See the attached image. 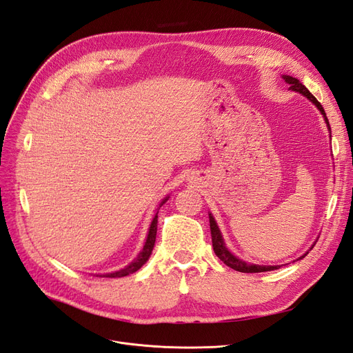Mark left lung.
<instances>
[{"mask_svg": "<svg viewBox=\"0 0 353 353\" xmlns=\"http://www.w3.org/2000/svg\"><path fill=\"white\" fill-rule=\"evenodd\" d=\"M283 81L289 85V89H290V90H294V92L302 94L305 98H308L318 110H320V112L323 114V119H324V121H325V124H327L330 138H332V128H330V123H328V119H327V116H325V111H324V108H323V105L320 104V102H318V99L310 92L308 89L305 88V85H302V83L298 81L296 77H292V76H289V74H283ZM208 215H210V229H211V239H212L214 252H215V255H217V256L223 261V263H224L227 267H230V268H233V270H236V271H241V272H264V271H271V270H279V268H280V265H259V264H251V263H246V261H243V259H241L239 256H236V255L230 251V249L225 246L223 234H221V232H220V229H219L217 221H215V219H214V215H212L211 212H210ZM314 245H315V243H314ZM314 245L311 246V249L314 248ZM306 255H308V252H305V254H303L302 256H299L298 259H302V258H305Z\"/></svg>", "mask_w": 353, "mask_h": 353, "instance_id": "obj_1", "label": "left lung"}]
</instances>
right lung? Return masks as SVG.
I'll return each mask as SVG.
<instances>
[{
    "label": "right lung",
    "mask_w": 353,
    "mask_h": 353,
    "mask_svg": "<svg viewBox=\"0 0 353 353\" xmlns=\"http://www.w3.org/2000/svg\"><path fill=\"white\" fill-rule=\"evenodd\" d=\"M168 198L170 196H165L163 201H161V203H160V207L163 205V203H165L167 201H168ZM160 207H158V210H160ZM157 223H158V211L155 212V215H154V219H152V221H151V224H150V229H148V236H146V241H145V245H143V248H142V251L138 254V256H136L130 264H128L126 267L124 268H121V270H117V271H112V272H107V274H97V276H99V277H111V279H116V277H126V276H129V274H133V272H136L138 271L148 259H150V256H151V254H152V249H154V245H155V236H157Z\"/></svg>",
    "instance_id": "add662e5"
}]
</instances>
